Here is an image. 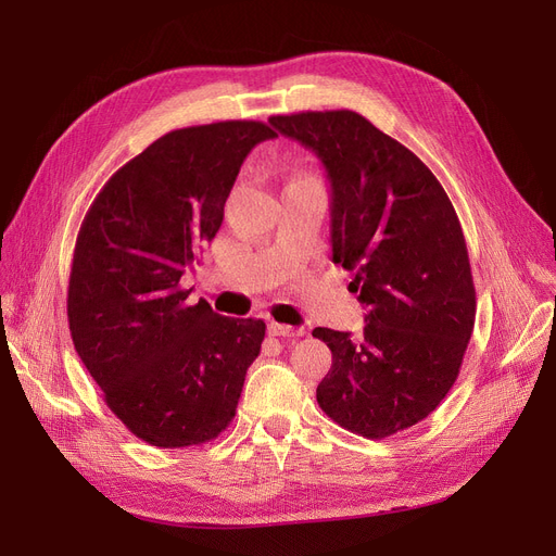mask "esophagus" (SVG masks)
<instances>
[{"label":"esophagus","mask_w":556,"mask_h":556,"mask_svg":"<svg viewBox=\"0 0 556 556\" xmlns=\"http://www.w3.org/2000/svg\"><path fill=\"white\" fill-rule=\"evenodd\" d=\"M270 333L273 336H281V338H300L306 333V329H295L290 325H279V323H273L270 325Z\"/></svg>","instance_id":"34e87169"}]
</instances>
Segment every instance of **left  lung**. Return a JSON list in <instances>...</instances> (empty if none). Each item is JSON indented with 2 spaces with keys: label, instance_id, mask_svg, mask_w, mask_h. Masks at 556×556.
<instances>
[{
  "label": "left lung",
  "instance_id": "8db88e82",
  "mask_svg": "<svg viewBox=\"0 0 556 556\" xmlns=\"http://www.w3.org/2000/svg\"><path fill=\"white\" fill-rule=\"evenodd\" d=\"M327 168L333 263L367 306L361 338L317 327L333 354L317 403L342 428L383 440L426 419L453 388L476 323L469 252L432 170L352 110L268 119Z\"/></svg>",
  "mask_w": 556,
  "mask_h": 556
}]
</instances>
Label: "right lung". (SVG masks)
I'll return each instance as SVG.
<instances>
[{
  "label": "right lung",
  "mask_w": 556,
  "mask_h": 556,
  "mask_svg": "<svg viewBox=\"0 0 556 556\" xmlns=\"http://www.w3.org/2000/svg\"><path fill=\"white\" fill-rule=\"evenodd\" d=\"M263 122L170 130L116 170L87 210L67 317L76 352L110 410L141 442H212L237 415L263 319L225 317L180 286L220 229L225 200Z\"/></svg>",
  "instance_id": "1"
}]
</instances>
